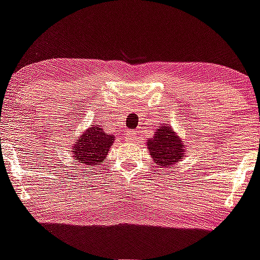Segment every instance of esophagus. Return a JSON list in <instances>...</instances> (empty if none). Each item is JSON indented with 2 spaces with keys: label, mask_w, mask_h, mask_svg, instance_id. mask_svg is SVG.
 <instances>
[{
  "label": "esophagus",
  "mask_w": 260,
  "mask_h": 260,
  "mask_svg": "<svg viewBox=\"0 0 260 260\" xmlns=\"http://www.w3.org/2000/svg\"><path fill=\"white\" fill-rule=\"evenodd\" d=\"M126 138H127V140H129V142H134V140H137V133H134V132L127 133Z\"/></svg>",
  "instance_id": "esophagus-1"
}]
</instances>
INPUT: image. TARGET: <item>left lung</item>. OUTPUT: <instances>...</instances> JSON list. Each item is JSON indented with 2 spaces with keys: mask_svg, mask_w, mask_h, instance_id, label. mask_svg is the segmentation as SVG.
Here are the masks:
<instances>
[{
  "mask_svg": "<svg viewBox=\"0 0 260 260\" xmlns=\"http://www.w3.org/2000/svg\"><path fill=\"white\" fill-rule=\"evenodd\" d=\"M146 146L157 167L168 168L177 165L185 156L186 145L179 134L168 124H160L154 137L148 139Z\"/></svg>",
  "mask_w": 260,
  "mask_h": 260,
  "instance_id": "8db88e82",
  "label": "left lung"
}]
</instances>
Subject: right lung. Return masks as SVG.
<instances>
[{
	"label": "right lung",
	"mask_w": 260,
	"mask_h": 260,
	"mask_svg": "<svg viewBox=\"0 0 260 260\" xmlns=\"http://www.w3.org/2000/svg\"><path fill=\"white\" fill-rule=\"evenodd\" d=\"M116 137L106 133L102 126L87 128L73 145V157L84 167L92 168L104 164L111 144Z\"/></svg>",
	"instance_id": "right-lung-1"
}]
</instances>
